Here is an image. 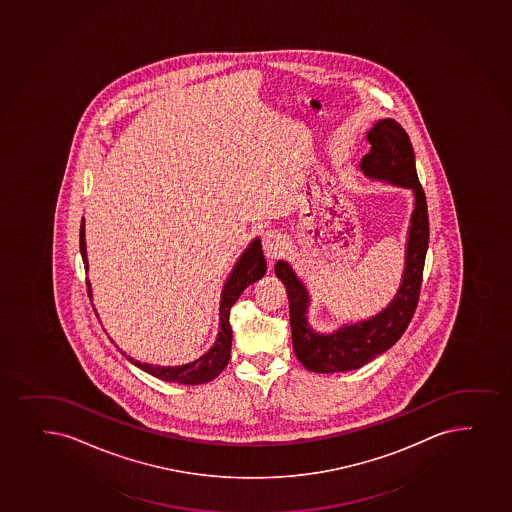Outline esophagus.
I'll return each instance as SVG.
<instances>
[{"label": "esophagus", "instance_id": "obj_1", "mask_svg": "<svg viewBox=\"0 0 512 512\" xmlns=\"http://www.w3.org/2000/svg\"><path fill=\"white\" fill-rule=\"evenodd\" d=\"M262 248H264L265 257L269 260H276L286 252V242L281 233L277 231H267L262 236Z\"/></svg>", "mask_w": 512, "mask_h": 512}]
</instances>
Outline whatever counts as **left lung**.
<instances>
[{
  "instance_id": "obj_1",
  "label": "left lung",
  "mask_w": 512,
  "mask_h": 512,
  "mask_svg": "<svg viewBox=\"0 0 512 512\" xmlns=\"http://www.w3.org/2000/svg\"><path fill=\"white\" fill-rule=\"evenodd\" d=\"M371 151L361 161L368 177L414 190L415 209L408 233L407 260L402 286L390 306L368 322L345 325L334 335L315 334L306 322L308 293L286 262L276 264V276L284 282L289 299V322L294 354L313 373H340L361 368L395 344L419 305L425 253L429 247V214L424 189L415 170V155L408 134L397 121L385 119L368 133Z\"/></svg>"
}]
</instances>
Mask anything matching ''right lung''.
<instances>
[{
  "label": "right lung",
  "mask_w": 512,
  "mask_h": 512,
  "mask_svg": "<svg viewBox=\"0 0 512 512\" xmlns=\"http://www.w3.org/2000/svg\"><path fill=\"white\" fill-rule=\"evenodd\" d=\"M80 252L83 257V264L87 269V250H85V235H83V221L80 226ZM267 272V264H265L264 252L260 240H253L252 245L247 248V252L243 253L242 259L238 260L235 269L231 272L230 279L224 284L223 294H221V313H219V337L213 349L204 354L201 359L185 364V366H177V368H161V366H151L146 362L134 361L133 357L124 356L133 362L134 366L143 369L144 373H150L155 378L163 379L168 383H180V385H201L207 383L211 379L216 378L230 361L231 356V325L230 310L235 305L236 299L240 298V294L245 289L259 281ZM88 296L90 288H88ZM117 347V345H115Z\"/></svg>",
  "instance_id": "right-lung-1"
}]
</instances>
